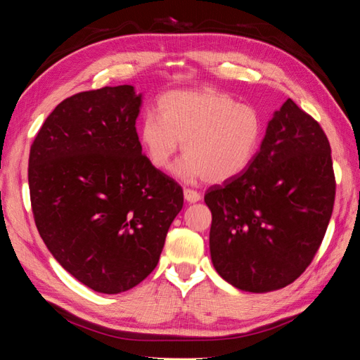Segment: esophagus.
<instances>
[{
	"label": "esophagus",
	"mask_w": 360,
	"mask_h": 360,
	"mask_svg": "<svg viewBox=\"0 0 360 360\" xmlns=\"http://www.w3.org/2000/svg\"><path fill=\"white\" fill-rule=\"evenodd\" d=\"M184 198L186 202L188 203H197L202 200V197H200V193L197 191H192V188H184Z\"/></svg>",
	"instance_id": "1"
}]
</instances>
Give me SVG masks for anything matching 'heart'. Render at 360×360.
I'll use <instances>...</instances> for the list:
<instances>
[{"label": "heart", "instance_id": "heart-1", "mask_svg": "<svg viewBox=\"0 0 360 360\" xmlns=\"http://www.w3.org/2000/svg\"><path fill=\"white\" fill-rule=\"evenodd\" d=\"M158 114H146L139 143L149 163L167 169L176 152L186 157L174 173L184 181L212 184L246 172L264 139V117L249 103L212 89L174 90L158 101Z\"/></svg>", "mask_w": 360, "mask_h": 360}]
</instances>
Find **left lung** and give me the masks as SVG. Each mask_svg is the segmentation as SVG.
Returning <instances> with one entry per match:
<instances>
[{
	"label": "left lung",
	"mask_w": 360,
	"mask_h": 360,
	"mask_svg": "<svg viewBox=\"0 0 360 360\" xmlns=\"http://www.w3.org/2000/svg\"><path fill=\"white\" fill-rule=\"evenodd\" d=\"M333 202L330 144L318 122L289 98L268 120L246 172L205 195L216 271L254 294L294 283L319 249Z\"/></svg>",
	"instance_id": "left-lung-1"
}]
</instances>
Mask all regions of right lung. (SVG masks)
<instances>
[{"instance_id": "1", "label": "right lung", "mask_w": 360, "mask_h": 360, "mask_svg": "<svg viewBox=\"0 0 360 360\" xmlns=\"http://www.w3.org/2000/svg\"><path fill=\"white\" fill-rule=\"evenodd\" d=\"M141 103L133 85L72 95L49 114L30 150L41 238L70 275L101 294L150 275L184 203L178 182L143 155Z\"/></svg>"}]
</instances>
